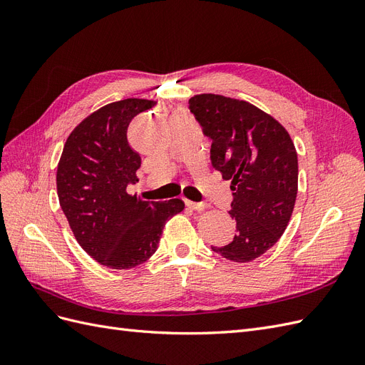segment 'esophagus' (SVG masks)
I'll return each instance as SVG.
<instances>
[{
    "mask_svg": "<svg viewBox=\"0 0 365 365\" xmlns=\"http://www.w3.org/2000/svg\"><path fill=\"white\" fill-rule=\"evenodd\" d=\"M185 205L192 208V210H197V212H201V210H204L207 207V204H204V202H193V201H189V200L185 201Z\"/></svg>",
    "mask_w": 365,
    "mask_h": 365,
    "instance_id": "esophagus-1",
    "label": "esophagus"
}]
</instances>
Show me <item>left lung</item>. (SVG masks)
I'll list each match as a JSON object with an SVG mask.
<instances>
[{"instance_id":"obj_1","label":"left lung","mask_w":365,"mask_h":365,"mask_svg":"<svg viewBox=\"0 0 365 365\" xmlns=\"http://www.w3.org/2000/svg\"><path fill=\"white\" fill-rule=\"evenodd\" d=\"M189 109L212 141L213 168L233 190L228 213L236 235L212 250L228 260L251 262L274 247L291 219L298 187L294 143L277 120L244 101L201 94L190 98Z\"/></svg>"}]
</instances>
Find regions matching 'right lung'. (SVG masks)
Segmentation results:
<instances>
[{
    "label": "right lung",
    "mask_w": 365,
    "mask_h": 365,
    "mask_svg": "<svg viewBox=\"0 0 365 365\" xmlns=\"http://www.w3.org/2000/svg\"><path fill=\"white\" fill-rule=\"evenodd\" d=\"M153 101L126 98L86 117L65 143L56 185L62 212L79 245L103 267L129 269L158 248L164 224L184 210L181 200L141 201L126 192L138 182L141 158L128 126Z\"/></svg>",
    "instance_id": "obj_1"
}]
</instances>
